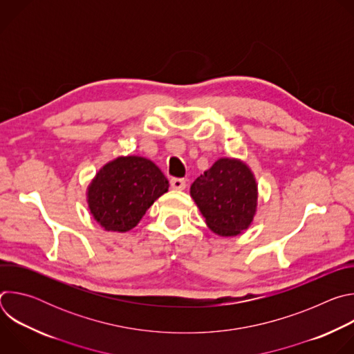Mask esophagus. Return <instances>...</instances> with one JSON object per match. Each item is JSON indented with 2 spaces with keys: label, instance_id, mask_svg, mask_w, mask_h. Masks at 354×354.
<instances>
[{
  "label": "esophagus",
  "instance_id": "1",
  "mask_svg": "<svg viewBox=\"0 0 354 354\" xmlns=\"http://www.w3.org/2000/svg\"><path fill=\"white\" fill-rule=\"evenodd\" d=\"M171 187L174 190H183L186 187V180L180 178H172L171 179Z\"/></svg>",
  "mask_w": 354,
  "mask_h": 354
}]
</instances>
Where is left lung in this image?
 I'll return each mask as SVG.
<instances>
[{
    "label": "left lung",
    "mask_w": 354,
    "mask_h": 354,
    "mask_svg": "<svg viewBox=\"0 0 354 354\" xmlns=\"http://www.w3.org/2000/svg\"><path fill=\"white\" fill-rule=\"evenodd\" d=\"M190 196L207 227L220 236L242 234L257 216V178L238 158H218L192 183Z\"/></svg>",
    "instance_id": "1"
}]
</instances>
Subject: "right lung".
<instances>
[{
  "label": "right lung",
  "instance_id": "obj_1",
  "mask_svg": "<svg viewBox=\"0 0 354 354\" xmlns=\"http://www.w3.org/2000/svg\"><path fill=\"white\" fill-rule=\"evenodd\" d=\"M168 187V179L151 160L118 157L96 172L86 189V203L105 231L127 232Z\"/></svg>",
  "mask_w": 354,
  "mask_h": 354
}]
</instances>
